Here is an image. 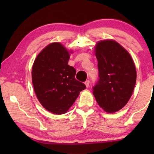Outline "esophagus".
Wrapping results in <instances>:
<instances>
[{
    "instance_id": "esophagus-1",
    "label": "esophagus",
    "mask_w": 154,
    "mask_h": 154,
    "mask_svg": "<svg viewBox=\"0 0 154 154\" xmlns=\"http://www.w3.org/2000/svg\"><path fill=\"white\" fill-rule=\"evenodd\" d=\"M85 86H86L87 88H88L89 87V85H90V81L89 80H87V81H85Z\"/></svg>"
}]
</instances>
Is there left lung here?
<instances>
[{
    "label": "left lung",
    "instance_id": "1",
    "mask_svg": "<svg viewBox=\"0 0 154 154\" xmlns=\"http://www.w3.org/2000/svg\"><path fill=\"white\" fill-rule=\"evenodd\" d=\"M95 55L99 79L93 94L100 107L115 113L126 105L133 92L137 80L134 63L128 52L113 40L98 42Z\"/></svg>",
    "mask_w": 154,
    "mask_h": 154
}]
</instances>
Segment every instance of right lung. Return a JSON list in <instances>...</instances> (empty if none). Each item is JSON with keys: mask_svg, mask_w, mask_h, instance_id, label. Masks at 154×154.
<instances>
[{"mask_svg": "<svg viewBox=\"0 0 154 154\" xmlns=\"http://www.w3.org/2000/svg\"><path fill=\"white\" fill-rule=\"evenodd\" d=\"M69 51L62 44L53 43L36 57L32 69V84L38 101L54 114L66 113L76 100L84 83L75 79L76 70L69 66Z\"/></svg>", "mask_w": 154, "mask_h": 154, "instance_id": "obj_1", "label": "right lung"}]
</instances>
